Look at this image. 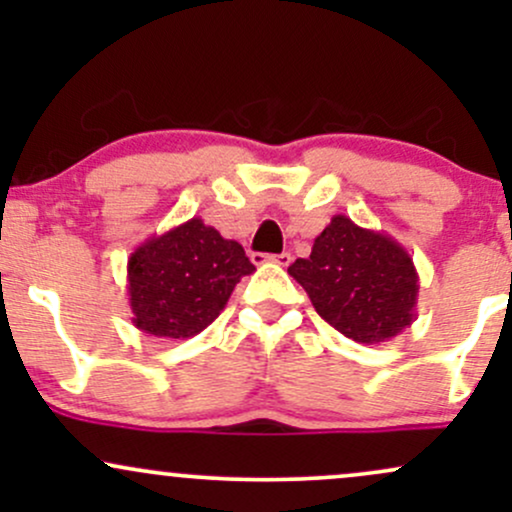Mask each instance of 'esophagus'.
<instances>
[{
  "label": "esophagus",
  "instance_id": "1",
  "mask_svg": "<svg viewBox=\"0 0 512 512\" xmlns=\"http://www.w3.org/2000/svg\"><path fill=\"white\" fill-rule=\"evenodd\" d=\"M262 260H267V262H274V264H279V267H289L291 264V252H281V255H260V252H255V255H252V262H262Z\"/></svg>",
  "mask_w": 512,
  "mask_h": 512
}]
</instances>
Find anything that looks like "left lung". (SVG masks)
Wrapping results in <instances>:
<instances>
[{"label":"left lung","instance_id":"left-lung-1","mask_svg":"<svg viewBox=\"0 0 512 512\" xmlns=\"http://www.w3.org/2000/svg\"><path fill=\"white\" fill-rule=\"evenodd\" d=\"M289 274L334 330L361 344H380L416 317L419 274L409 252L383 231L356 226L337 214L315 238L308 260Z\"/></svg>","mask_w":512,"mask_h":512}]
</instances>
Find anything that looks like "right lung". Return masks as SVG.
I'll return each instance as SVG.
<instances>
[{
    "mask_svg": "<svg viewBox=\"0 0 512 512\" xmlns=\"http://www.w3.org/2000/svg\"><path fill=\"white\" fill-rule=\"evenodd\" d=\"M252 272L255 264L243 245L195 216L144 240L129 255L132 325L154 337H195L221 315L238 281Z\"/></svg>",
    "mask_w": 512,
    "mask_h": 512,
    "instance_id": "1",
    "label": "right lung"
}]
</instances>
